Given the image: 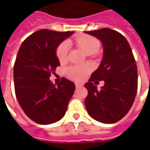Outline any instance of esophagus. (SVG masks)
I'll return each instance as SVG.
<instances>
[{
	"instance_id": "1",
	"label": "esophagus",
	"mask_w": 150,
	"mask_h": 150,
	"mask_svg": "<svg viewBox=\"0 0 150 150\" xmlns=\"http://www.w3.org/2000/svg\"><path fill=\"white\" fill-rule=\"evenodd\" d=\"M83 83H75V87H76V88H81V87H83Z\"/></svg>"
}]
</instances>
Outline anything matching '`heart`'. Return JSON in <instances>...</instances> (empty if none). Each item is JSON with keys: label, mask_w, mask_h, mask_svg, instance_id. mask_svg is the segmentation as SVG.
I'll return each mask as SVG.
<instances>
[{"label": "heart", "mask_w": 150, "mask_h": 150, "mask_svg": "<svg viewBox=\"0 0 150 150\" xmlns=\"http://www.w3.org/2000/svg\"><path fill=\"white\" fill-rule=\"evenodd\" d=\"M75 42L83 50L88 54H91L98 51L100 48V42L97 38L90 35H81L75 38ZM70 44L67 41L62 42L56 50V55L60 62H64L67 58ZM90 67L88 65L71 66L66 69V75L69 78L79 80L83 78L85 74L90 71Z\"/></svg>", "instance_id": "b5f03b06"}]
</instances>
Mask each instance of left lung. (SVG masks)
<instances>
[{"label":"left lung","mask_w":150,"mask_h":150,"mask_svg":"<svg viewBox=\"0 0 150 150\" xmlns=\"http://www.w3.org/2000/svg\"><path fill=\"white\" fill-rule=\"evenodd\" d=\"M85 33L96 37L104 47V57L84 87L88 89L85 106L97 121L112 124L129 112L137 90V68L128 41L119 32L103 28ZM105 85L97 89L99 81Z\"/></svg>","instance_id":"8db88e82"}]
</instances>
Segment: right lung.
I'll list each match as a JSON object with an SVG mask.
<instances>
[{
	"instance_id": "add662e5",
	"label": "right lung",
	"mask_w": 150,
	"mask_h": 150,
	"mask_svg": "<svg viewBox=\"0 0 150 150\" xmlns=\"http://www.w3.org/2000/svg\"><path fill=\"white\" fill-rule=\"evenodd\" d=\"M71 34L38 30L22 42L17 54L13 67L16 97L25 115L40 125L62 119L74 94L73 82L63 77L56 85L49 79L60 66L57 47Z\"/></svg>"
}]
</instances>
